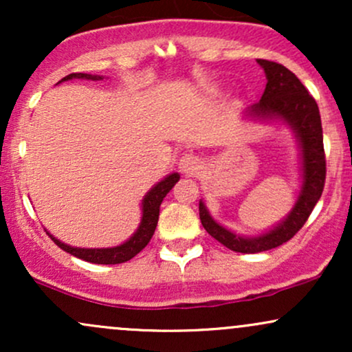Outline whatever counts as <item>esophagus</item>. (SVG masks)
<instances>
[{
	"mask_svg": "<svg viewBox=\"0 0 352 352\" xmlns=\"http://www.w3.org/2000/svg\"><path fill=\"white\" fill-rule=\"evenodd\" d=\"M179 168L187 175H197L201 168L200 157H197L195 153H184L179 160Z\"/></svg>",
	"mask_w": 352,
	"mask_h": 352,
	"instance_id": "1",
	"label": "esophagus"
}]
</instances>
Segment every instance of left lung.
I'll return each mask as SVG.
<instances>
[{
	"instance_id": "1",
	"label": "left lung",
	"mask_w": 352,
	"mask_h": 352,
	"mask_svg": "<svg viewBox=\"0 0 352 352\" xmlns=\"http://www.w3.org/2000/svg\"><path fill=\"white\" fill-rule=\"evenodd\" d=\"M256 63L265 71L266 87L260 102L246 109L243 116L260 122L283 124L289 127L300 148L301 187L288 215L273 228L254 236L238 235L218 223L210 215L205 201L200 200L199 210L204 228L217 241L236 253L266 252L292 240L321 199L326 179L321 116L316 100L311 98L301 80L285 66L266 59H256Z\"/></svg>"
}]
</instances>
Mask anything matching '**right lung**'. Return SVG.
Returning a JSON list of instances; mask_svg holds the SVG:
<instances>
[{
  "instance_id": "add662e5",
  "label": "right lung",
  "mask_w": 352,
  "mask_h": 352,
  "mask_svg": "<svg viewBox=\"0 0 352 352\" xmlns=\"http://www.w3.org/2000/svg\"><path fill=\"white\" fill-rule=\"evenodd\" d=\"M72 79H87V80H100L104 79L102 76L98 74H84V72H76V74H69L66 78H63L58 84L64 82V80H72ZM180 180V175L177 172L168 173L165 179L157 182L153 187L148 190L142 199V217H140L139 227L129 240H125L124 243L117 246H109V248H79V246H71L67 243L58 240L54 235H51L50 232H46L51 236V240L59 246L60 250H64L66 253L72 254V256H78L80 260L89 261V263L96 265H117V263H125L131 258H134L137 253L142 252L147 246L148 241L155 232L157 221H159V213H160V204L165 199L168 192H170L173 185Z\"/></svg>"
}]
</instances>
